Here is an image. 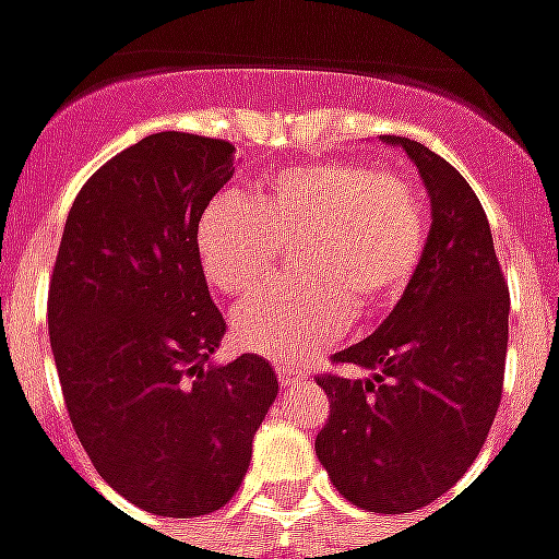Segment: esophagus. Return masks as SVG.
<instances>
[{
    "instance_id": "34e87169",
    "label": "esophagus",
    "mask_w": 559,
    "mask_h": 559,
    "mask_svg": "<svg viewBox=\"0 0 559 559\" xmlns=\"http://www.w3.org/2000/svg\"><path fill=\"white\" fill-rule=\"evenodd\" d=\"M275 374H278L281 386H290V383H296V380L302 377L296 368H293V365H278V368H275Z\"/></svg>"
}]
</instances>
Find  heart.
I'll return each instance as SVG.
<instances>
[{"label":"heart","instance_id":"1","mask_svg":"<svg viewBox=\"0 0 559 559\" xmlns=\"http://www.w3.org/2000/svg\"><path fill=\"white\" fill-rule=\"evenodd\" d=\"M296 245L299 278L254 293L233 314L245 350L302 362L344 335L356 308L383 314L407 296L428 248V209L413 182L359 160H311L269 173L254 200L218 194L197 221L212 287L254 290Z\"/></svg>","mask_w":559,"mask_h":559}]
</instances>
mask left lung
<instances>
[{"label": "left lung", "mask_w": 559, "mask_h": 559, "mask_svg": "<svg viewBox=\"0 0 559 559\" xmlns=\"http://www.w3.org/2000/svg\"><path fill=\"white\" fill-rule=\"evenodd\" d=\"M431 197L413 287L374 335L332 356L368 377H317L329 419L317 457L353 506L401 515L433 503L479 455L503 395L509 287L479 197L416 140L392 138Z\"/></svg>", "instance_id": "left-lung-1"}]
</instances>
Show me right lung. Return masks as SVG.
Returning <instances> with one entry per match:
<instances>
[{
    "label": "right lung",
    "instance_id": "obj_1",
    "mask_svg": "<svg viewBox=\"0 0 559 559\" xmlns=\"http://www.w3.org/2000/svg\"><path fill=\"white\" fill-rule=\"evenodd\" d=\"M227 140L160 131L92 173L68 212L47 326L68 416L102 479L164 518L239 491L278 395L272 365H212L227 332L197 221L233 176Z\"/></svg>",
    "mask_w": 559,
    "mask_h": 559
}]
</instances>
